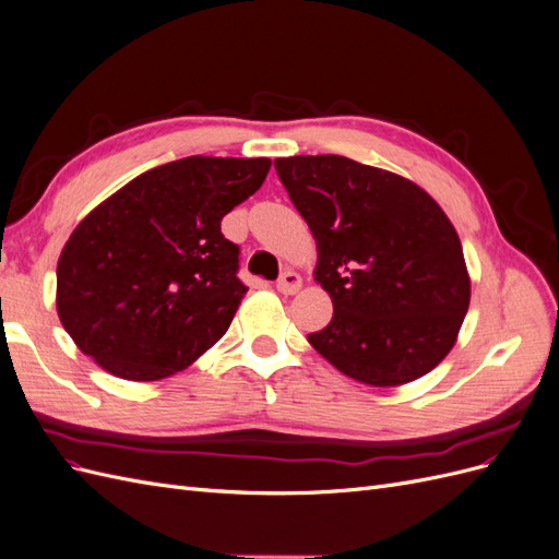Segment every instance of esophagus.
Here are the masks:
<instances>
[{
	"label": "esophagus",
	"instance_id": "1",
	"mask_svg": "<svg viewBox=\"0 0 559 559\" xmlns=\"http://www.w3.org/2000/svg\"><path fill=\"white\" fill-rule=\"evenodd\" d=\"M302 277L296 273V270H286V273L277 280V292L284 296H294L300 292Z\"/></svg>",
	"mask_w": 559,
	"mask_h": 559
}]
</instances>
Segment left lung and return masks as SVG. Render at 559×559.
I'll list each match as a JSON object with an SVG mask.
<instances>
[{
	"label": "left lung",
	"instance_id": "8db88e82",
	"mask_svg": "<svg viewBox=\"0 0 559 559\" xmlns=\"http://www.w3.org/2000/svg\"><path fill=\"white\" fill-rule=\"evenodd\" d=\"M317 242L314 280L333 319L310 345L343 376L401 386L454 347L471 277L441 205L419 186L345 156L275 160Z\"/></svg>",
	"mask_w": 559,
	"mask_h": 559
}]
</instances>
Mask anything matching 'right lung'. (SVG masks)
<instances>
[{"label":"right lung","instance_id":"1","mask_svg":"<svg viewBox=\"0 0 559 559\" xmlns=\"http://www.w3.org/2000/svg\"><path fill=\"white\" fill-rule=\"evenodd\" d=\"M270 165L173 160L83 216L60 251L56 286L76 347L116 378L154 382L218 343L247 294L222 218L261 189Z\"/></svg>","mask_w":559,"mask_h":559}]
</instances>
